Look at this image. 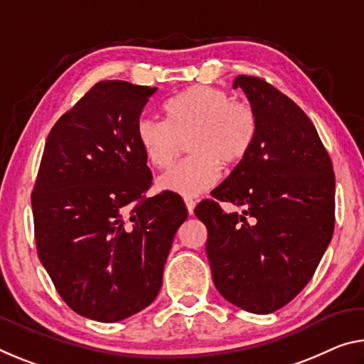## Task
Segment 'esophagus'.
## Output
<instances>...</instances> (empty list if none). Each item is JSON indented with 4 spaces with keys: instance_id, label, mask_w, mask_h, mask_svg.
<instances>
[{
    "instance_id": "esophagus-1",
    "label": "esophagus",
    "mask_w": 364,
    "mask_h": 364,
    "mask_svg": "<svg viewBox=\"0 0 364 364\" xmlns=\"http://www.w3.org/2000/svg\"><path fill=\"white\" fill-rule=\"evenodd\" d=\"M184 204H186V209H188V212L189 213H193L194 212V207H196V200L193 199V198H184Z\"/></svg>"
}]
</instances>
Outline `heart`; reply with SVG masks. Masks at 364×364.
Returning <instances> with one entry per match:
<instances>
[{
  "mask_svg": "<svg viewBox=\"0 0 364 364\" xmlns=\"http://www.w3.org/2000/svg\"><path fill=\"white\" fill-rule=\"evenodd\" d=\"M168 121L142 114L136 137L149 164L166 168L188 134L191 155L176 161L159 178L166 191L196 196L218 181L222 165L243 160L256 139L257 118L250 103L232 100L228 92L194 85L165 103Z\"/></svg>",
  "mask_w": 364,
  "mask_h": 364,
  "instance_id": "heart-1",
  "label": "heart"
}]
</instances>
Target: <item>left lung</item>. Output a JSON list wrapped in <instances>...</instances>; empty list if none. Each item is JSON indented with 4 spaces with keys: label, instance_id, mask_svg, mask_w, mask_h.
<instances>
[{
    "label": "left lung",
    "instance_id": "8db88e82",
    "mask_svg": "<svg viewBox=\"0 0 364 364\" xmlns=\"http://www.w3.org/2000/svg\"><path fill=\"white\" fill-rule=\"evenodd\" d=\"M255 108L256 139L230 176L194 213L217 290L255 314L290 303L313 279L336 225V175L306 113L267 80L241 74ZM220 202L243 213L227 214Z\"/></svg>",
    "mask_w": 364,
    "mask_h": 364
}]
</instances>
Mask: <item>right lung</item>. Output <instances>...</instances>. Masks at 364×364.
I'll list each match as a JSON object with an SVG mask.
<instances>
[{"mask_svg": "<svg viewBox=\"0 0 364 364\" xmlns=\"http://www.w3.org/2000/svg\"><path fill=\"white\" fill-rule=\"evenodd\" d=\"M155 92L100 80L45 142L31 198L37 255L63 301L94 321L126 319L154 301L188 217L178 194L146 196L152 173L136 124Z\"/></svg>", "mask_w": 364, "mask_h": 364, "instance_id": "right-lung-1", "label": "right lung"}]
</instances>
